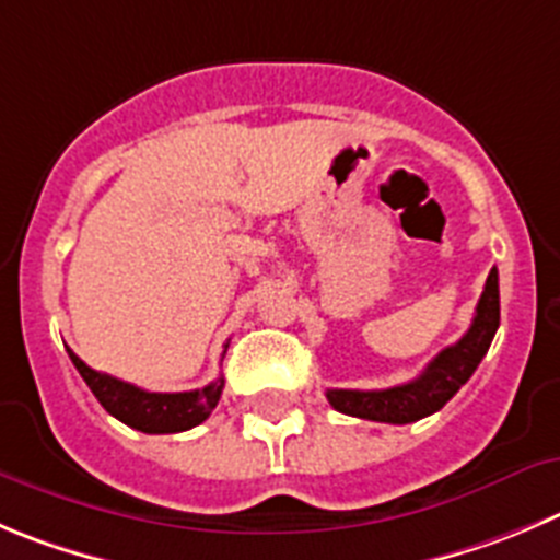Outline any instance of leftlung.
Returning <instances> with one entry per match:
<instances>
[{
    "label": "left lung",
    "mask_w": 560,
    "mask_h": 560,
    "mask_svg": "<svg viewBox=\"0 0 560 560\" xmlns=\"http://www.w3.org/2000/svg\"><path fill=\"white\" fill-rule=\"evenodd\" d=\"M500 326V287L498 268H492L486 279L480 301L475 306L472 326L467 328L462 339L439 353L415 381L389 389H328L326 398L342 415L362 417L373 422H392V425H406L422 417L439 411L447 400L462 389L486 357L492 345L494 331Z\"/></svg>",
    "instance_id": "obj_1"
}]
</instances>
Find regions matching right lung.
<instances>
[{
  "mask_svg": "<svg viewBox=\"0 0 560 560\" xmlns=\"http://www.w3.org/2000/svg\"><path fill=\"white\" fill-rule=\"evenodd\" d=\"M68 357H71L74 368L80 370L85 384L91 386V392L96 395L98 404H102L115 420L127 422V425L135 428V431H143V433L187 431V428H196L198 422L207 420V417L212 415V409L218 406V400H221L223 378L212 381V384H207L203 389H192V392H145V389H138V386L127 384V381H118L113 378V375L88 368V364L82 362L71 348H68Z\"/></svg>",
  "mask_w": 560,
  "mask_h": 560,
  "instance_id": "obj_1",
  "label": "right lung"
}]
</instances>
